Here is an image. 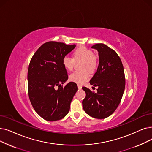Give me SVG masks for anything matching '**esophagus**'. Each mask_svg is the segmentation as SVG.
Segmentation results:
<instances>
[{
  "instance_id": "esophagus-1",
  "label": "esophagus",
  "mask_w": 152,
  "mask_h": 152,
  "mask_svg": "<svg viewBox=\"0 0 152 152\" xmlns=\"http://www.w3.org/2000/svg\"><path fill=\"white\" fill-rule=\"evenodd\" d=\"M77 87H78V89H81L82 88L81 86V85H79V84L77 85Z\"/></svg>"
}]
</instances>
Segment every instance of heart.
I'll list each match as a JSON object with an SVG mask.
<instances>
[{"instance_id": "obj_1", "label": "heart", "mask_w": 152, "mask_h": 152, "mask_svg": "<svg viewBox=\"0 0 152 152\" xmlns=\"http://www.w3.org/2000/svg\"><path fill=\"white\" fill-rule=\"evenodd\" d=\"M83 61L82 69H88L89 71H93L96 66V58L93 52L85 47H81L77 48L73 53V58L65 56L63 57L62 63L65 69L71 71L73 69L75 61ZM89 78V74L88 71H75L69 75V79L72 82L78 84H83L86 82Z\"/></svg>"}]
</instances>
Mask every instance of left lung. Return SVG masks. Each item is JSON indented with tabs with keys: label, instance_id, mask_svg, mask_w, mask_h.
<instances>
[{
	"label": "left lung",
	"instance_id": "1",
	"mask_svg": "<svg viewBox=\"0 0 152 152\" xmlns=\"http://www.w3.org/2000/svg\"><path fill=\"white\" fill-rule=\"evenodd\" d=\"M91 48L97 51L99 63L89 83L98 88L95 93L82 88L86 94L83 107L89 116L102 119L113 114L121 102L125 90L124 70L120 57L107 45L97 43Z\"/></svg>",
	"mask_w": 152,
	"mask_h": 152
}]
</instances>
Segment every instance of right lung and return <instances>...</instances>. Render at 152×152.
Instances as JSON below:
<instances>
[{
  "instance_id": "right-lung-1",
  "label": "right lung",
  "mask_w": 152,
  "mask_h": 152,
  "mask_svg": "<svg viewBox=\"0 0 152 152\" xmlns=\"http://www.w3.org/2000/svg\"><path fill=\"white\" fill-rule=\"evenodd\" d=\"M75 47V45L47 42L38 49L30 61L27 76L29 98L36 113L47 121L60 120L68 114L78 89L74 82L62 86L68 79L63 58Z\"/></svg>"
}]
</instances>
